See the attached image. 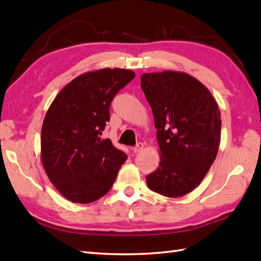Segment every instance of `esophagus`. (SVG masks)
Here are the masks:
<instances>
[{
  "mask_svg": "<svg viewBox=\"0 0 261 261\" xmlns=\"http://www.w3.org/2000/svg\"><path fill=\"white\" fill-rule=\"evenodd\" d=\"M143 148H145V145H143L142 142H138V143H137V146H136V147H134V149H132V150H134V152H135V153H138V152L142 151V150H143Z\"/></svg>",
  "mask_w": 261,
  "mask_h": 261,
  "instance_id": "1",
  "label": "esophagus"
}]
</instances>
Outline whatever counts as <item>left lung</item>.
<instances>
[{
    "label": "left lung",
    "instance_id": "left-lung-1",
    "mask_svg": "<svg viewBox=\"0 0 261 261\" xmlns=\"http://www.w3.org/2000/svg\"><path fill=\"white\" fill-rule=\"evenodd\" d=\"M141 88L151 107L160 148L159 167L147 185L164 196L186 195L201 184L221 141V115L210 91L179 71L143 74Z\"/></svg>",
    "mask_w": 261,
    "mask_h": 261
}]
</instances>
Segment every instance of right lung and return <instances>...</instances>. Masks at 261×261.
Listing matches in <instances>:
<instances>
[{"instance_id":"1","label":"right lung","mask_w":261,"mask_h":261,"mask_svg":"<svg viewBox=\"0 0 261 261\" xmlns=\"http://www.w3.org/2000/svg\"><path fill=\"white\" fill-rule=\"evenodd\" d=\"M135 71L104 68L66 85L48 109L41 129V162L48 178L73 203H92L107 194L126 154L102 131L114 96Z\"/></svg>"}]
</instances>
